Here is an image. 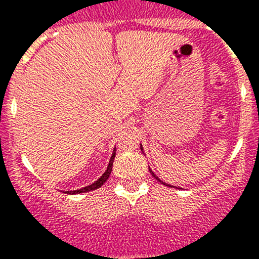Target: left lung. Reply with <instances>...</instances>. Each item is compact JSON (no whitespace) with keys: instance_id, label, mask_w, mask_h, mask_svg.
Returning <instances> with one entry per match:
<instances>
[{"instance_id":"obj_1","label":"left lung","mask_w":259,"mask_h":259,"mask_svg":"<svg viewBox=\"0 0 259 259\" xmlns=\"http://www.w3.org/2000/svg\"><path fill=\"white\" fill-rule=\"evenodd\" d=\"M140 149H141V152H143V145H141V146H140ZM149 171H150V174H152V176H153V178H154V179H157V180H158V182H159V183H162V184H163V185H167V184H166V183H163V182H162V180H161V179H159V178H158V176H157V175H155V174H154V172H153V171H152V170H150V167H149ZM167 187H171V185H167Z\"/></svg>"}]
</instances>
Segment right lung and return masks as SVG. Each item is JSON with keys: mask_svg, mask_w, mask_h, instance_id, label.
<instances>
[{"mask_svg": "<svg viewBox=\"0 0 259 259\" xmlns=\"http://www.w3.org/2000/svg\"><path fill=\"white\" fill-rule=\"evenodd\" d=\"M115 148H114L113 150V154H111V157H110V161H109V164H107V168L106 171H105L104 174H102V176L100 178V179H97V182L92 183V184H89L88 187H84V188H80V189H76V191H63V193H67V194H79V193H85V192H89V191H95V189L100 188V187H102V185L105 184V182H106L107 179H109L110 174H111V171H113V162H114V158H115Z\"/></svg>", "mask_w": 259, "mask_h": 259, "instance_id": "obj_1", "label": "right lung"}]
</instances>
